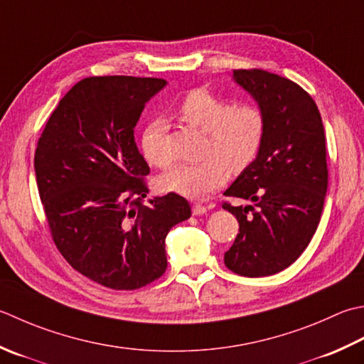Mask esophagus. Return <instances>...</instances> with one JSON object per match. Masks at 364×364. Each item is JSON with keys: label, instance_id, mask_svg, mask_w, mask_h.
<instances>
[{"label": "esophagus", "instance_id": "34e87169", "mask_svg": "<svg viewBox=\"0 0 364 364\" xmlns=\"http://www.w3.org/2000/svg\"><path fill=\"white\" fill-rule=\"evenodd\" d=\"M206 211H208V208H206V206H203V205H200V203H196V205H192V215H194V216H200V215H205Z\"/></svg>", "mask_w": 364, "mask_h": 364}]
</instances>
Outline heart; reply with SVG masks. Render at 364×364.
<instances>
[{
  "mask_svg": "<svg viewBox=\"0 0 364 364\" xmlns=\"http://www.w3.org/2000/svg\"><path fill=\"white\" fill-rule=\"evenodd\" d=\"M180 115L205 134L200 164H180L159 176V188L188 198H205L233 175L245 172L257 158L265 140V117L254 105H233L210 91L194 90L183 99ZM140 149L148 164L166 167L172 162L167 124L153 119L140 135Z\"/></svg>",
  "mask_w": 364,
  "mask_h": 364,
  "instance_id": "heart-1",
  "label": "heart"
}]
</instances>
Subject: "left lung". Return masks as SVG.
Instances as JSON below:
<instances>
[{
	"instance_id": "1",
	"label": "left lung",
	"mask_w": 364,
	"mask_h": 364,
	"mask_svg": "<svg viewBox=\"0 0 364 364\" xmlns=\"http://www.w3.org/2000/svg\"><path fill=\"white\" fill-rule=\"evenodd\" d=\"M233 80L257 102L267 129L257 158L224 192L249 202L223 205L240 224L224 263L241 276H272L300 257L322 216L328 188L322 117L286 77L238 69Z\"/></svg>"
}]
</instances>
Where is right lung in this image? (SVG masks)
I'll list each match as a JSON object with an SVG mask.
<instances>
[{
	"label": "right lung",
	"mask_w": 364,
	"mask_h": 364,
	"mask_svg": "<svg viewBox=\"0 0 364 364\" xmlns=\"http://www.w3.org/2000/svg\"><path fill=\"white\" fill-rule=\"evenodd\" d=\"M162 78L88 77L48 118L34 154L52 237L78 273L104 287L134 290L167 268L166 237L191 218L173 192L144 198L149 167L134 140L145 104Z\"/></svg>",
	"instance_id": "1"
}]
</instances>
